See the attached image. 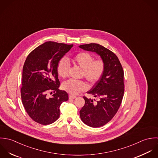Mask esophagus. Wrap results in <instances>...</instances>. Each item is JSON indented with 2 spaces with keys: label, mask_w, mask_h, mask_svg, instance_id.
Wrapping results in <instances>:
<instances>
[{
  "label": "esophagus",
  "mask_w": 158,
  "mask_h": 158,
  "mask_svg": "<svg viewBox=\"0 0 158 158\" xmlns=\"http://www.w3.org/2000/svg\"><path fill=\"white\" fill-rule=\"evenodd\" d=\"M76 98V96L71 95H69V99H74V98Z\"/></svg>",
  "instance_id": "esophagus-1"
}]
</instances>
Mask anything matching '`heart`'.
I'll list each match as a JSON object with an SVG mask.
<instances>
[{"label":"heart","instance_id":"1","mask_svg":"<svg viewBox=\"0 0 158 158\" xmlns=\"http://www.w3.org/2000/svg\"><path fill=\"white\" fill-rule=\"evenodd\" d=\"M74 64L82 68V77H84L91 84L98 82L102 76L105 70V63L101 59H96L87 52H80L71 59ZM69 63L65 58L61 59L57 65L58 75L64 78L68 76ZM62 89L71 95H77L87 90L86 83L83 81L69 79L62 84Z\"/></svg>","mask_w":158,"mask_h":158}]
</instances>
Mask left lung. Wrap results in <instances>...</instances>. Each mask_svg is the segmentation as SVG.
<instances>
[{
	"instance_id": "obj_1",
	"label": "left lung",
	"mask_w": 158,
	"mask_h": 158,
	"mask_svg": "<svg viewBox=\"0 0 158 158\" xmlns=\"http://www.w3.org/2000/svg\"><path fill=\"white\" fill-rule=\"evenodd\" d=\"M79 48L95 52L105 63L102 76L87 92L98 100L94 102L84 96L85 104L80 110L81 118L85 124L93 127H101L113 118L122 104L125 92L124 71L117 56L104 46L90 43Z\"/></svg>"
}]
</instances>
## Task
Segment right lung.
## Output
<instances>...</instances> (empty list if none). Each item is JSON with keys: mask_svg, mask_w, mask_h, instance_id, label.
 <instances>
[{"mask_svg": "<svg viewBox=\"0 0 158 158\" xmlns=\"http://www.w3.org/2000/svg\"><path fill=\"white\" fill-rule=\"evenodd\" d=\"M73 46L47 41L33 49L24 64L23 104L29 117L39 124L47 125L56 122L60 116V104L68 99V94L59 89L57 65ZM52 91L53 96L49 97L47 94Z\"/></svg>", "mask_w": 158, "mask_h": 158, "instance_id": "right-lung-1", "label": "right lung"}]
</instances>
